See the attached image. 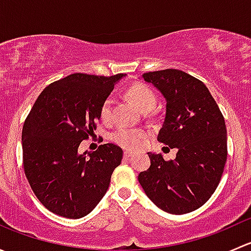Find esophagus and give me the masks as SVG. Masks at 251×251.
Listing matches in <instances>:
<instances>
[{"label":"esophagus","mask_w":251,"mask_h":251,"mask_svg":"<svg viewBox=\"0 0 251 251\" xmlns=\"http://www.w3.org/2000/svg\"><path fill=\"white\" fill-rule=\"evenodd\" d=\"M131 156H132V153H131V151H124V158H125V159H130Z\"/></svg>","instance_id":"esophagus-1"}]
</instances>
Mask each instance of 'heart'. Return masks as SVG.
Listing matches in <instances>:
<instances>
[{"instance_id": "b5f03b06", "label": "heart", "mask_w": 251, "mask_h": 251, "mask_svg": "<svg viewBox=\"0 0 251 251\" xmlns=\"http://www.w3.org/2000/svg\"><path fill=\"white\" fill-rule=\"evenodd\" d=\"M128 100L137 107L138 109L143 113H148L154 108L156 103V97L153 91L146 85L131 86L126 93ZM111 100L110 97L105 98L104 102L102 103L100 108V115L103 121H108L111 115ZM146 133L138 128H130V127H118L115 131H113L110 135V140L118 146L123 147L125 149H138L146 142Z\"/></svg>"}]
</instances>
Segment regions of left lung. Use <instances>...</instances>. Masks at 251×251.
Here are the masks:
<instances>
[{
  "mask_svg": "<svg viewBox=\"0 0 251 251\" xmlns=\"http://www.w3.org/2000/svg\"><path fill=\"white\" fill-rule=\"evenodd\" d=\"M166 100L158 141L177 148L176 158L148 153L151 166L138 175L159 209L182 215L199 209L217 188L227 160V130L219 105L198 78L177 69L144 73Z\"/></svg>",
  "mask_w": 251,
  "mask_h": 251,
  "instance_id": "8db88e82",
  "label": "left lung"
}]
</instances>
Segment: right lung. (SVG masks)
I'll use <instances>...</instances> for the list:
<instances>
[{"mask_svg": "<svg viewBox=\"0 0 251 251\" xmlns=\"http://www.w3.org/2000/svg\"><path fill=\"white\" fill-rule=\"evenodd\" d=\"M124 74L97 76L76 73L48 85L23 126V165L30 187L53 214L80 219L108 191L123 149L113 143L78 154L93 136L100 108Z\"/></svg>", "mask_w": 251, "mask_h": 251, "instance_id": "add662e5", "label": "right lung"}]
</instances>
